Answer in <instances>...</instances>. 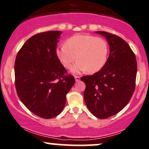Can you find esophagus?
Listing matches in <instances>:
<instances>
[{"instance_id":"obj_1","label":"esophagus","mask_w":149,"mask_h":149,"mask_svg":"<svg viewBox=\"0 0 149 149\" xmlns=\"http://www.w3.org/2000/svg\"><path fill=\"white\" fill-rule=\"evenodd\" d=\"M74 78H75V81H79L80 80V77L79 76H74Z\"/></svg>"}]
</instances>
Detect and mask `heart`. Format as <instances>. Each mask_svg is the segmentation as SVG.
I'll use <instances>...</instances> for the list:
<instances>
[{"label": "heart", "instance_id": "heart-1", "mask_svg": "<svg viewBox=\"0 0 149 149\" xmlns=\"http://www.w3.org/2000/svg\"><path fill=\"white\" fill-rule=\"evenodd\" d=\"M58 59L66 69L72 68L74 73L88 71L94 73L106 65L108 56V45L101 37L91 35H74L66 40L64 46L56 50Z\"/></svg>", "mask_w": 149, "mask_h": 149}]
</instances>
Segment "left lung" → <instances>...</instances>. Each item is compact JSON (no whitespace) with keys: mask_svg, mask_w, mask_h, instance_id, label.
<instances>
[{"mask_svg":"<svg viewBox=\"0 0 149 149\" xmlns=\"http://www.w3.org/2000/svg\"><path fill=\"white\" fill-rule=\"evenodd\" d=\"M104 36L110 47L107 62L93 75L84 76V98L88 111L96 118L106 119L127 105L135 89L137 63L128 43L106 31H96Z\"/></svg>","mask_w":149,"mask_h":149,"instance_id":"8db88e82","label":"left lung"}]
</instances>
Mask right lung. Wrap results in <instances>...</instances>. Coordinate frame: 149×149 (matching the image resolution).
I'll list each match as a JSON object with an SVG mask.
<instances>
[{"mask_svg":"<svg viewBox=\"0 0 149 149\" xmlns=\"http://www.w3.org/2000/svg\"><path fill=\"white\" fill-rule=\"evenodd\" d=\"M62 34L49 31L35 34L24 43L15 63L17 96L31 113L50 119L63 111L66 95L75 79L57 58V43Z\"/></svg>","mask_w":149,"mask_h":149,"instance_id":"right-lung-1","label":"right lung"}]
</instances>
